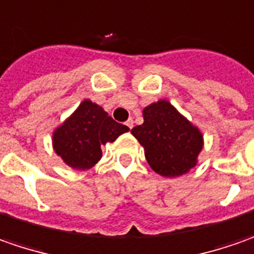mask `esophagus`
I'll use <instances>...</instances> for the list:
<instances>
[{"label": "esophagus", "instance_id": "1", "mask_svg": "<svg viewBox=\"0 0 254 254\" xmlns=\"http://www.w3.org/2000/svg\"><path fill=\"white\" fill-rule=\"evenodd\" d=\"M125 125H127V127H129V129H132V127H133V119H132V118L127 119V122H125Z\"/></svg>", "mask_w": 254, "mask_h": 254}]
</instances>
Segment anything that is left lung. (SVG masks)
<instances>
[{
	"instance_id": "obj_1",
	"label": "left lung",
	"mask_w": 254,
	"mask_h": 254,
	"mask_svg": "<svg viewBox=\"0 0 254 254\" xmlns=\"http://www.w3.org/2000/svg\"><path fill=\"white\" fill-rule=\"evenodd\" d=\"M143 119V124L130 132L144 147L146 160L156 173L177 177L197 164L202 135L169 101L146 107Z\"/></svg>"
}]
</instances>
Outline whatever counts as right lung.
Wrapping results in <instances>:
<instances>
[{"instance_id": "add662e5", "label": "right lung", "mask_w": 254, "mask_h": 254, "mask_svg": "<svg viewBox=\"0 0 254 254\" xmlns=\"http://www.w3.org/2000/svg\"><path fill=\"white\" fill-rule=\"evenodd\" d=\"M129 127L115 122L90 100L83 101L75 112L53 133V147L66 164L87 170L102 156L101 146L114 142Z\"/></svg>"}]
</instances>
